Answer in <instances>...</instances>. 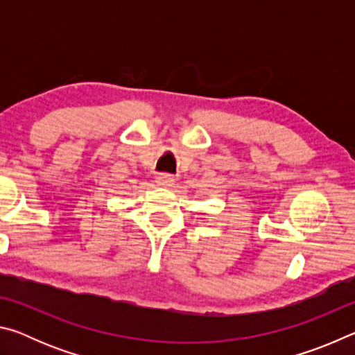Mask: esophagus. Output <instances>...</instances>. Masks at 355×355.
Instances as JSON below:
<instances>
[{"label": "esophagus", "mask_w": 355, "mask_h": 355, "mask_svg": "<svg viewBox=\"0 0 355 355\" xmlns=\"http://www.w3.org/2000/svg\"><path fill=\"white\" fill-rule=\"evenodd\" d=\"M156 184H158V186H172L173 178L171 175H158V177H156Z\"/></svg>", "instance_id": "1"}]
</instances>
